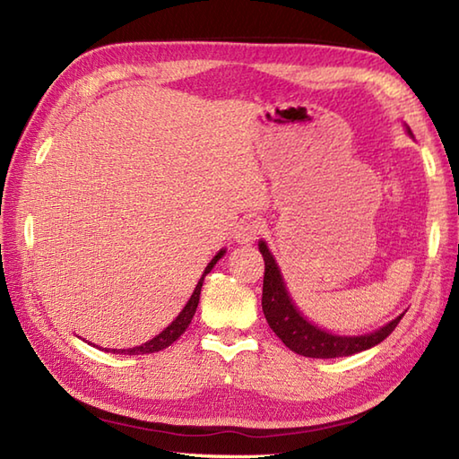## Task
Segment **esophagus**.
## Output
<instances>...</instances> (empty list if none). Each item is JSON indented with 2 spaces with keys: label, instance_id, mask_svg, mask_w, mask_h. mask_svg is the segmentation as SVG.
I'll return each instance as SVG.
<instances>
[{
  "label": "esophagus",
  "instance_id": "1",
  "mask_svg": "<svg viewBox=\"0 0 459 459\" xmlns=\"http://www.w3.org/2000/svg\"><path fill=\"white\" fill-rule=\"evenodd\" d=\"M262 229H264V224H262L260 219L245 221L237 229L235 238H237L238 245H252V242H255L262 235Z\"/></svg>",
  "mask_w": 459,
  "mask_h": 459
}]
</instances>
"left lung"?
I'll return each mask as SVG.
<instances>
[{"instance_id":"1","label":"left lung","mask_w":459,"mask_h":459,"mask_svg":"<svg viewBox=\"0 0 459 459\" xmlns=\"http://www.w3.org/2000/svg\"><path fill=\"white\" fill-rule=\"evenodd\" d=\"M411 132V130H408ZM260 255L264 258V284H262V311H264L270 329L281 339L288 349L298 355L311 357V359H335V357H349L367 351L378 345L393 333L398 321L403 316L393 319L391 324L377 329L375 333L357 335V337H343L329 333V331L311 325L309 321L299 314L296 306L291 304L288 290L284 286L278 264L272 252L268 250L266 242H258Z\"/></svg>"}]
</instances>
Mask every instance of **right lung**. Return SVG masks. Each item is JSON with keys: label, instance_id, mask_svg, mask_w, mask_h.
Instances as JSON below:
<instances>
[{"label": "right lung", "instance_id": "right-lung-1", "mask_svg": "<svg viewBox=\"0 0 459 459\" xmlns=\"http://www.w3.org/2000/svg\"><path fill=\"white\" fill-rule=\"evenodd\" d=\"M222 255H224V250H221L217 256H214L211 262H209V266L204 268V272H203V276H201V280H199V284H197V288H195V291H193V296H191V299L187 301V306H185L183 309H181V314L175 317L173 321H171V325H168L165 327L160 335H155L152 341H145L143 345H140V347H134V349H104L106 353H120V355H148V353H158V351H161V349H165V347H169L173 341H178L183 333H185V329L189 327V324H191V319H193V316H195V311H197V306H199V296H201V286H203V280H204V276L209 274V272L212 270V266L217 264V262L222 258Z\"/></svg>", "mask_w": 459, "mask_h": 459}]
</instances>
